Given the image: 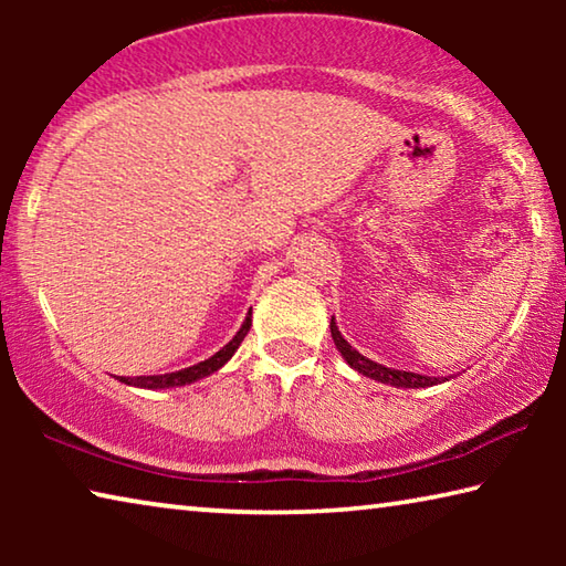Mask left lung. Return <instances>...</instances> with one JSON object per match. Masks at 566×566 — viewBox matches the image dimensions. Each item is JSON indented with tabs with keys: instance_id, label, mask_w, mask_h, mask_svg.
<instances>
[{
	"instance_id": "1",
	"label": "left lung",
	"mask_w": 566,
	"mask_h": 566,
	"mask_svg": "<svg viewBox=\"0 0 566 566\" xmlns=\"http://www.w3.org/2000/svg\"><path fill=\"white\" fill-rule=\"evenodd\" d=\"M332 339L337 344V349L342 352V357L347 359V364L352 369H357L359 375L369 377V379H377L381 385H391V387H407V389H419V387H432L437 385V377H424V375H415V371H401V369H391L385 367V364H377L364 357L357 349L352 347V344L342 337V332L337 329V322L332 317Z\"/></svg>"
}]
</instances>
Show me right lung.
<instances>
[{
  "label": "right lung",
  "mask_w": 566,
  "mask_h": 566,
  "mask_svg": "<svg viewBox=\"0 0 566 566\" xmlns=\"http://www.w3.org/2000/svg\"><path fill=\"white\" fill-rule=\"evenodd\" d=\"M252 314V312H249ZM249 327H252V319H244L242 329L234 334V339L224 344L222 349H219L214 357H209L205 361L195 364V367H187V369H179V371H169V375H157V377H122L119 381L124 385H132V387H145V389H167V387H181V385H189V381H197L207 375H212L219 367H224V364L232 359V354L239 349V344L244 342Z\"/></svg>",
  "instance_id": "1"
}]
</instances>
